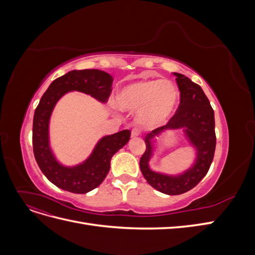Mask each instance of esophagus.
Instances as JSON below:
<instances>
[{"label": "esophagus", "instance_id": "1", "mask_svg": "<svg viewBox=\"0 0 255 255\" xmlns=\"http://www.w3.org/2000/svg\"><path fill=\"white\" fill-rule=\"evenodd\" d=\"M140 135V130L138 128H133L132 129V133H130V137L132 138H135V137H138Z\"/></svg>", "mask_w": 255, "mask_h": 255}]
</instances>
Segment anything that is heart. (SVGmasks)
I'll use <instances>...</instances> for the list:
<instances>
[{"label": "heart", "instance_id": "heart-1", "mask_svg": "<svg viewBox=\"0 0 255 255\" xmlns=\"http://www.w3.org/2000/svg\"><path fill=\"white\" fill-rule=\"evenodd\" d=\"M179 102V88L169 80L128 84L117 92L114 100L119 110L137 112V122L146 128L164 125L174 114Z\"/></svg>", "mask_w": 255, "mask_h": 255}]
</instances>
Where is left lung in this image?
Wrapping results in <instances>:
<instances>
[{"mask_svg": "<svg viewBox=\"0 0 255 255\" xmlns=\"http://www.w3.org/2000/svg\"><path fill=\"white\" fill-rule=\"evenodd\" d=\"M173 75L181 92L179 109L166 126L145 135L146 148L139 163L146 182L169 196L184 194L203 179L211 167L216 148L215 116L207 97L202 88L187 76L176 72ZM175 129H182L185 139L194 149V161L187 169L175 175L153 171L149 161L158 147L156 138L166 130Z\"/></svg>", "mask_w": 255, "mask_h": 255, "instance_id": "1", "label": "left lung"}]
</instances>
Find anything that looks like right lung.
Returning a JSON list of instances; mask_svg holds the SVG:
<instances>
[{
    "label": "right lung",
    "instance_id": "add662e5",
    "mask_svg": "<svg viewBox=\"0 0 255 255\" xmlns=\"http://www.w3.org/2000/svg\"><path fill=\"white\" fill-rule=\"evenodd\" d=\"M113 78L98 69L72 70L53 81L44 92L34 114L33 149L38 166L47 179L58 188L73 194H87L106 177L111 160L129 140L128 129L103 136L90 155L82 163L66 166L54 155L50 144V120L54 107L68 92L79 91L106 103L112 91Z\"/></svg>",
    "mask_w": 255,
    "mask_h": 255
}]
</instances>
